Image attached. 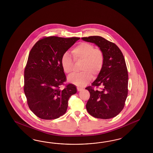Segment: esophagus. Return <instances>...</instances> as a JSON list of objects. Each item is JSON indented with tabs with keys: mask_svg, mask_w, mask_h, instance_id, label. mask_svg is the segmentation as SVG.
Wrapping results in <instances>:
<instances>
[{
	"mask_svg": "<svg viewBox=\"0 0 153 153\" xmlns=\"http://www.w3.org/2000/svg\"><path fill=\"white\" fill-rule=\"evenodd\" d=\"M77 91H79L82 90V88H79V87H77Z\"/></svg>",
	"mask_w": 153,
	"mask_h": 153,
	"instance_id": "1",
	"label": "esophagus"
}]
</instances>
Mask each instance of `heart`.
Listing matches in <instances>:
<instances>
[{
    "instance_id": "heart-1",
    "label": "heart",
    "mask_w": 153,
    "mask_h": 153,
    "mask_svg": "<svg viewBox=\"0 0 153 153\" xmlns=\"http://www.w3.org/2000/svg\"><path fill=\"white\" fill-rule=\"evenodd\" d=\"M71 53L74 61L82 60L81 70L83 71L70 74L68 81L79 86H83L90 81L92 74L96 76L102 71L104 60L103 53L101 50L95 49L93 44L86 42L78 44L72 49ZM60 63L65 74L72 72L74 62L67 52L62 56Z\"/></svg>"
}]
</instances>
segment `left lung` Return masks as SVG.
<instances>
[{
	"instance_id": "left-lung-1",
	"label": "left lung",
	"mask_w": 153,
	"mask_h": 153,
	"mask_svg": "<svg viewBox=\"0 0 153 153\" xmlns=\"http://www.w3.org/2000/svg\"><path fill=\"white\" fill-rule=\"evenodd\" d=\"M94 43L104 55V65L97 79L85 89L90 97L86 108L95 118L109 119L117 116L125 106L128 94V72L123 55L115 44L99 36L82 37ZM93 86H100L94 90Z\"/></svg>"
}]
</instances>
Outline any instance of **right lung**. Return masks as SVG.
<instances>
[{"label": "right lung", "mask_w": 153, "mask_h": 153, "mask_svg": "<svg viewBox=\"0 0 153 153\" xmlns=\"http://www.w3.org/2000/svg\"><path fill=\"white\" fill-rule=\"evenodd\" d=\"M79 37H44L33 45L24 72V92L30 110L43 120H54L67 111L69 98L77 93L69 83L64 89L66 76L60 60Z\"/></svg>", "instance_id": "right-lung-1"}]
</instances>
